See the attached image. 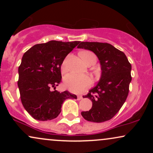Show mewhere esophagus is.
Masks as SVG:
<instances>
[{
    "label": "esophagus",
    "instance_id": "obj_1",
    "mask_svg": "<svg viewBox=\"0 0 153 153\" xmlns=\"http://www.w3.org/2000/svg\"><path fill=\"white\" fill-rule=\"evenodd\" d=\"M82 99V96H78V97H77V99H78V101H80V100H81Z\"/></svg>",
    "mask_w": 153,
    "mask_h": 153
}]
</instances>
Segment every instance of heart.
Returning a JSON list of instances; mask_svg holds the SVG:
<instances>
[{
  "label": "heart",
  "instance_id": "obj_1",
  "mask_svg": "<svg viewBox=\"0 0 153 153\" xmlns=\"http://www.w3.org/2000/svg\"><path fill=\"white\" fill-rule=\"evenodd\" d=\"M82 59L84 62H86L89 57L95 56L94 53L90 51H84L80 53ZM62 73H65L67 68V58L64 59L61 66ZM64 85L66 88L73 93H82L92 85V80L88 75H79L75 73H71L67 75L64 78Z\"/></svg>",
  "mask_w": 153,
  "mask_h": 153
}]
</instances>
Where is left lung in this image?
Wrapping results in <instances>:
<instances>
[{
  "label": "left lung",
  "instance_id": "obj_1",
  "mask_svg": "<svg viewBox=\"0 0 153 153\" xmlns=\"http://www.w3.org/2000/svg\"><path fill=\"white\" fill-rule=\"evenodd\" d=\"M79 49L92 51L99 58L101 74L97 85L83 96L92 108L82 111L85 120L101 123L110 120L122 108L129 94L131 65L125 54L108 43L80 42Z\"/></svg>",
  "mask_w": 153,
  "mask_h": 153
}]
</instances>
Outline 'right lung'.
I'll return each mask as SVG.
<instances>
[{
	"mask_svg": "<svg viewBox=\"0 0 153 153\" xmlns=\"http://www.w3.org/2000/svg\"><path fill=\"white\" fill-rule=\"evenodd\" d=\"M79 41H52L38 44L23 55L19 67L18 87L22 103L26 111L39 121L55 119L62 104L76 95L55 90L61 82V65L65 58ZM54 87L55 90L51 91Z\"/></svg>",
	"mask_w": 153,
	"mask_h": 153,
	"instance_id": "1",
	"label": "right lung"
}]
</instances>
